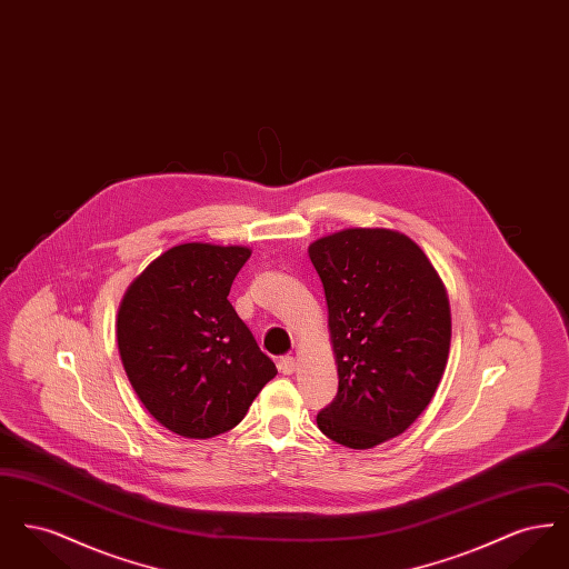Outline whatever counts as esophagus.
<instances>
[{
  "mask_svg": "<svg viewBox=\"0 0 569 569\" xmlns=\"http://www.w3.org/2000/svg\"><path fill=\"white\" fill-rule=\"evenodd\" d=\"M279 371H281L283 376H292V373L297 371V360H295L292 356H283V358L279 360Z\"/></svg>",
  "mask_w": 569,
  "mask_h": 569,
  "instance_id": "esophagus-1",
  "label": "esophagus"
}]
</instances>
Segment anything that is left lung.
Masks as SVG:
<instances>
[{
    "label": "left lung",
    "mask_w": 569,
    "mask_h": 569,
    "mask_svg": "<svg viewBox=\"0 0 569 569\" xmlns=\"http://www.w3.org/2000/svg\"><path fill=\"white\" fill-rule=\"evenodd\" d=\"M325 286L339 392L318 413L332 441L367 450L406 433L443 378L452 316L427 253L390 228H346L309 244Z\"/></svg>",
    "instance_id": "left-lung-1"
}]
</instances>
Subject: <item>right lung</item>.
Returning a JSON list of instances; mask_svg holds the SVG:
<instances>
[{
  "label": "right lung",
  "instance_id": "add662e5",
  "mask_svg": "<svg viewBox=\"0 0 569 569\" xmlns=\"http://www.w3.org/2000/svg\"><path fill=\"white\" fill-rule=\"evenodd\" d=\"M247 244L170 247L128 286L117 348L140 403L172 433L209 439L234 429L277 376L228 295Z\"/></svg>",
  "mask_w": 569,
  "mask_h": 569
}]
</instances>
